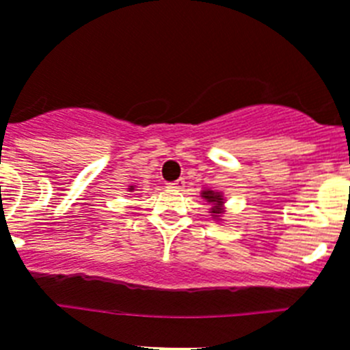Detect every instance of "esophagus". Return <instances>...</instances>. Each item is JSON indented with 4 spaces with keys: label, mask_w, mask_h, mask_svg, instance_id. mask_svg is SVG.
Masks as SVG:
<instances>
[{
    "label": "esophagus",
    "mask_w": 350,
    "mask_h": 350,
    "mask_svg": "<svg viewBox=\"0 0 350 350\" xmlns=\"http://www.w3.org/2000/svg\"><path fill=\"white\" fill-rule=\"evenodd\" d=\"M167 187H169V189H174V190H183L185 189V181L183 180L170 181V183H167Z\"/></svg>",
    "instance_id": "esophagus-1"
}]
</instances>
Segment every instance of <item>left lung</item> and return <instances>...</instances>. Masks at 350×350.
Listing matches in <instances>:
<instances>
[{
	"label": "left lung",
	"mask_w": 350,
	"mask_h": 350,
	"mask_svg": "<svg viewBox=\"0 0 350 350\" xmlns=\"http://www.w3.org/2000/svg\"><path fill=\"white\" fill-rule=\"evenodd\" d=\"M201 198L210 204V213L213 220H222V215H224L226 206H224V196L222 192H217V190L204 189L201 190Z\"/></svg>",
	"instance_id": "left-lung-1"
}]
</instances>
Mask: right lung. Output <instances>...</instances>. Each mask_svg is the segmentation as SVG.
Instances as JSON below:
<instances>
[{"label": "right lung", "instance_id": "right-lung-1", "mask_svg": "<svg viewBox=\"0 0 350 350\" xmlns=\"http://www.w3.org/2000/svg\"><path fill=\"white\" fill-rule=\"evenodd\" d=\"M128 192H135V185H131L130 189H128Z\"/></svg>", "mask_w": 350, "mask_h": 350}]
</instances>
